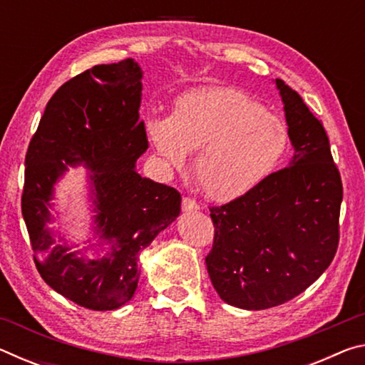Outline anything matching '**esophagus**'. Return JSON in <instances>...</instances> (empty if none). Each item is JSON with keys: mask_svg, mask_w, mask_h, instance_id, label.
<instances>
[{"mask_svg": "<svg viewBox=\"0 0 365 365\" xmlns=\"http://www.w3.org/2000/svg\"><path fill=\"white\" fill-rule=\"evenodd\" d=\"M197 209H200V205H197L195 200H191V197H188V196L183 197L182 200V211L183 212H195V211H197Z\"/></svg>", "mask_w": 365, "mask_h": 365, "instance_id": "esophagus-1", "label": "esophagus"}]
</instances>
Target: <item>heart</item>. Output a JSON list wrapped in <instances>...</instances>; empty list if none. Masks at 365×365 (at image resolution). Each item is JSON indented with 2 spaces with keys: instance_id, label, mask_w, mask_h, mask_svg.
Returning <instances> with one entry per match:
<instances>
[{
  "instance_id": "b5f03b06",
  "label": "heart",
  "mask_w": 365,
  "mask_h": 365,
  "mask_svg": "<svg viewBox=\"0 0 365 365\" xmlns=\"http://www.w3.org/2000/svg\"><path fill=\"white\" fill-rule=\"evenodd\" d=\"M148 140L165 169H182L196 152L193 170L206 196L228 202L252 193L279 169L289 128L245 91L228 86L188 90L169 117L146 120Z\"/></svg>"
}]
</instances>
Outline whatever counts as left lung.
I'll return each mask as SVG.
<instances>
[{
	"label": "left lung",
	"instance_id": "1",
	"mask_svg": "<svg viewBox=\"0 0 365 365\" xmlns=\"http://www.w3.org/2000/svg\"><path fill=\"white\" fill-rule=\"evenodd\" d=\"M294 154L261 187L211 207L209 277L227 304L259 311L311 287L335 257L343 185L327 132L294 90L275 78Z\"/></svg>",
	"mask_w": 365,
	"mask_h": 365
}]
</instances>
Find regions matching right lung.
<instances>
[{
	"label": "right lung",
	"mask_w": 365,
	"mask_h": 365,
	"mask_svg": "<svg viewBox=\"0 0 365 365\" xmlns=\"http://www.w3.org/2000/svg\"><path fill=\"white\" fill-rule=\"evenodd\" d=\"M141 77L140 66L123 59L71 78L48 101L26 154L22 215L36 270L54 292L93 311H113L132 299L140 252L180 214L175 188L135 170L148 150L138 114ZM77 165L89 170L97 212L101 250L91 259L47 227L53 185Z\"/></svg>",
	"instance_id": "right-lung-1"
}]
</instances>
